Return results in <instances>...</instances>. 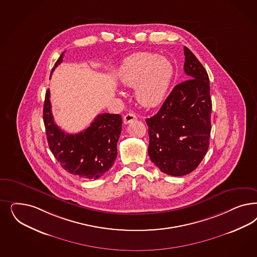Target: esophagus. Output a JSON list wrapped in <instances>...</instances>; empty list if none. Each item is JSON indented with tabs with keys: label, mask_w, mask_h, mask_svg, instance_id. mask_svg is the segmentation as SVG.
Here are the masks:
<instances>
[{
	"label": "esophagus",
	"mask_w": 257,
	"mask_h": 257,
	"mask_svg": "<svg viewBox=\"0 0 257 257\" xmlns=\"http://www.w3.org/2000/svg\"><path fill=\"white\" fill-rule=\"evenodd\" d=\"M136 115L134 114V113H132V112H130V113H126L125 115L124 116V118H123V122H124V124H130L131 122H133L134 120H136Z\"/></svg>",
	"instance_id": "esophagus-1"
}]
</instances>
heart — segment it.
<instances>
[{
    "mask_svg": "<svg viewBox=\"0 0 257 257\" xmlns=\"http://www.w3.org/2000/svg\"><path fill=\"white\" fill-rule=\"evenodd\" d=\"M174 75V64L169 58L139 52L124 59L118 79L124 87H134L135 98L142 106L156 107L166 98Z\"/></svg>",
    "mask_w": 257,
    "mask_h": 257,
    "instance_id": "obj_1",
    "label": "heart"
}]
</instances>
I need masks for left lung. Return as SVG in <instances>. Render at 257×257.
I'll use <instances>...</instances> for the list:
<instances>
[{
	"label": "left lung",
	"instance_id": "obj_1",
	"mask_svg": "<svg viewBox=\"0 0 257 257\" xmlns=\"http://www.w3.org/2000/svg\"><path fill=\"white\" fill-rule=\"evenodd\" d=\"M187 80L176 85L157 113L148 118L149 155L164 173L189 174L209 148L212 100L207 72L184 46Z\"/></svg>",
	"mask_w": 257,
	"mask_h": 257
}]
</instances>
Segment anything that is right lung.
<instances>
[{"instance_id":"obj_1","label":"right lung","mask_w":257,"mask_h":257,"mask_svg":"<svg viewBox=\"0 0 257 257\" xmlns=\"http://www.w3.org/2000/svg\"><path fill=\"white\" fill-rule=\"evenodd\" d=\"M64 52L52 73L62 62ZM51 73V74H52ZM43 122L53 155L67 172L84 179H98L112 166L117 157V142L122 130L120 114H98L91 125L77 134H69L54 122L50 91L45 94Z\"/></svg>"}]
</instances>
